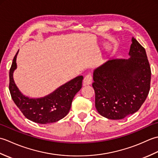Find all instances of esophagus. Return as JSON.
<instances>
[{
  "label": "esophagus",
  "mask_w": 158,
  "mask_h": 158,
  "mask_svg": "<svg viewBox=\"0 0 158 158\" xmlns=\"http://www.w3.org/2000/svg\"><path fill=\"white\" fill-rule=\"evenodd\" d=\"M92 82V77L90 74H88L85 76L84 79H83V83L85 85H89L91 84Z\"/></svg>",
  "instance_id": "obj_1"
}]
</instances>
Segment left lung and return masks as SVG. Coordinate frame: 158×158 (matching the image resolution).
<instances>
[{"mask_svg":"<svg viewBox=\"0 0 158 158\" xmlns=\"http://www.w3.org/2000/svg\"><path fill=\"white\" fill-rule=\"evenodd\" d=\"M128 59H109L94 70L92 86L100 115L122 119L138 111L150 89L151 69L145 48L132 37Z\"/></svg>","mask_w":158,"mask_h":158,"instance_id":"left-lung-1","label":"left lung"}]
</instances>
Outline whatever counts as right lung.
Masks as SVG:
<instances>
[{"label":"right lung","instance_id":"obj_1","mask_svg":"<svg viewBox=\"0 0 158 158\" xmlns=\"http://www.w3.org/2000/svg\"><path fill=\"white\" fill-rule=\"evenodd\" d=\"M18 52L9 71V91L17 106L26 118L35 123H51L64 118L69 112L74 96L81 88L83 77H76L45 96L31 98L20 92L13 79Z\"/></svg>","mask_w":158,"mask_h":158}]
</instances>
